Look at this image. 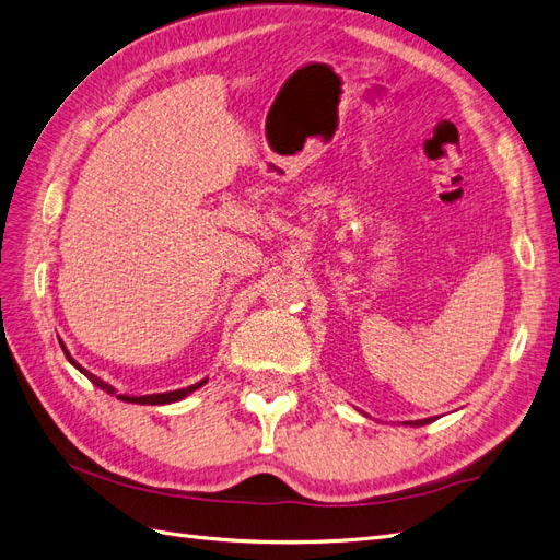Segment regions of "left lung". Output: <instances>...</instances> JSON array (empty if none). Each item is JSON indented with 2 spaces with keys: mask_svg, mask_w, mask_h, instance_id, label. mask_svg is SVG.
<instances>
[{
  "mask_svg": "<svg viewBox=\"0 0 560 560\" xmlns=\"http://www.w3.org/2000/svg\"><path fill=\"white\" fill-rule=\"evenodd\" d=\"M430 418H422V420H409L406 425H413V428H420V425H428Z\"/></svg>",
  "mask_w": 560,
  "mask_h": 560,
  "instance_id": "8db88e82",
  "label": "left lung"
}]
</instances>
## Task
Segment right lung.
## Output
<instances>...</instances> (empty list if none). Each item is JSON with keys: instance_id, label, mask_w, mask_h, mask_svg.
Returning <instances> with one entry per match:
<instances>
[{"instance_id": "add662e5", "label": "right lung", "mask_w": 560, "mask_h": 560, "mask_svg": "<svg viewBox=\"0 0 560 560\" xmlns=\"http://www.w3.org/2000/svg\"><path fill=\"white\" fill-rule=\"evenodd\" d=\"M60 346H62V350H65V354H67V360H70V364H74L83 376H86L93 385H97L100 389H105L107 395H116V389L109 385V383H105L103 378H97L95 374H89L86 369H83L81 364H77L74 362V358L70 352H67V348H65V343L60 341ZM208 383V378H202V381H198V383H194V385H189V387H182V389H173V393H159V395H142V397H130V395H116V399H121V401H130V404H151V406H156V404H173V401H179V399H184L186 395H191V393H196V389L200 387V385H206Z\"/></svg>"}]
</instances>
